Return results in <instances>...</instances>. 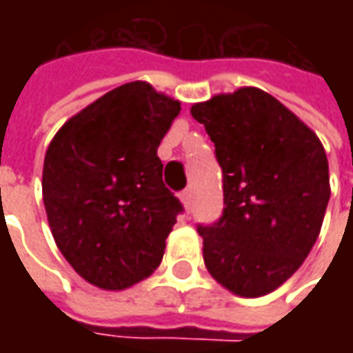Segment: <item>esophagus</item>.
I'll return each mask as SVG.
<instances>
[{
  "instance_id": "esophagus-1",
  "label": "esophagus",
  "mask_w": 353,
  "mask_h": 353,
  "mask_svg": "<svg viewBox=\"0 0 353 353\" xmlns=\"http://www.w3.org/2000/svg\"><path fill=\"white\" fill-rule=\"evenodd\" d=\"M181 200H183V204L186 206V210H190V208H192V190H190V188L183 190V194H181Z\"/></svg>"
}]
</instances>
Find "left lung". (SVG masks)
I'll return each instance as SVG.
<instances>
[{"mask_svg": "<svg viewBox=\"0 0 353 353\" xmlns=\"http://www.w3.org/2000/svg\"><path fill=\"white\" fill-rule=\"evenodd\" d=\"M224 174V214L198 225L212 277L237 296H263L303 265L330 200L316 133L267 94L245 86L194 103Z\"/></svg>", "mask_w": 353, "mask_h": 353, "instance_id": "8db88e82", "label": "left lung"}]
</instances>
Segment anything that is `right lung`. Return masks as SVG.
Masks as SVG:
<instances>
[{"mask_svg":"<svg viewBox=\"0 0 353 353\" xmlns=\"http://www.w3.org/2000/svg\"><path fill=\"white\" fill-rule=\"evenodd\" d=\"M179 114V100L135 80L70 117L48 145V225L90 285L123 291L161 263L183 206L163 183L157 149Z\"/></svg>","mask_w":353,"mask_h":353,"instance_id":"right-lung-1","label":"right lung"}]
</instances>
